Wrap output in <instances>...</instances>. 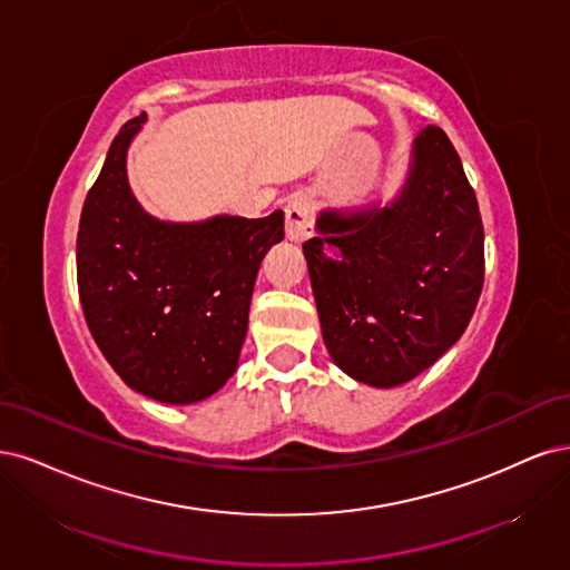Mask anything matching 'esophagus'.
<instances>
[{"label": "esophagus", "instance_id": "esophagus-1", "mask_svg": "<svg viewBox=\"0 0 570 570\" xmlns=\"http://www.w3.org/2000/svg\"><path fill=\"white\" fill-rule=\"evenodd\" d=\"M286 238L291 242H305L312 234V225H315V210H312L309 198L305 194L293 196L286 206Z\"/></svg>", "mask_w": 570, "mask_h": 570}]
</instances>
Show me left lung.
Returning a JSON list of instances; mask_svg holds the SVG:
<instances>
[{
  "label": "left lung",
  "mask_w": 570,
  "mask_h": 570,
  "mask_svg": "<svg viewBox=\"0 0 570 570\" xmlns=\"http://www.w3.org/2000/svg\"><path fill=\"white\" fill-rule=\"evenodd\" d=\"M303 250L326 351L347 376L393 389L429 370L464 334L485 274L479 200L448 135L421 130L393 204L324 210Z\"/></svg>",
  "instance_id": "left-lung-1"
}]
</instances>
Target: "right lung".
Wrapping results in <instances>:
<instances>
[{
	"mask_svg": "<svg viewBox=\"0 0 570 570\" xmlns=\"http://www.w3.org/2000/svg\"><path fill=\"white\" fill-rule=\"evenodd\" d=\"M146 116L122 125L91 185L78 229V291L91 336L141 395L189 405L236 372L265 253L284 213L160 223L127 185V146Z\"/></svg>",
	"mask_w": 570,
	"mask_h": 570,
	"instance_id": "1",
	"label": "right lung"
}]
</instances>
